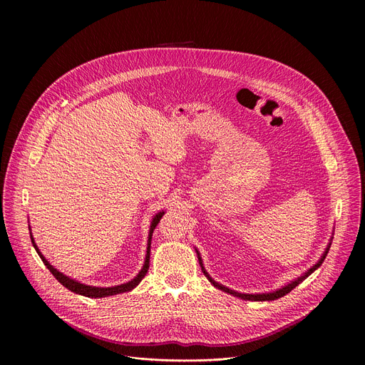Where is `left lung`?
Segmentation results:
<instances>
[{"label":"left lung","mask_w":365,"mask_h":365,"mask_svg":"<svg viewBox=\"0 0 365 365\" xmlns=\"http://www.w3.org/2000/svg\"><path fill=\"white\" fill-rule=\"evenodd\" d=\"M330 245H331V242L327 245V248H325V252H324V255L321 256V259L311 267V269H308L306 271L302 277H299L297 279H294V281H292V282H289L287 285H284L282 289H278V290H275V292H271V293H259V294H245V293H238V292H235V290H231V289H227V287H225V285H222V284H219V282H216L212 277L208 275V272L204 269V266H202V260H201V256H200V253H198V250H197V255H198V260H200V264H201V269H202V272H204V275L207 277V279L212 282L216 289H219V290H222V292H225V293H229V294H232V296H235V297H240V299H242V300H253V302H264V300H277V299H279V297H282V296H285L287 293H290L293 289H296V287L300 284V282H303V279H306L308 278L314 271H317L318 267L322 264V262H324V259H325V256H327V253H329V250H330Z\"/></svg>","instance_id":"1"}]
</instances>
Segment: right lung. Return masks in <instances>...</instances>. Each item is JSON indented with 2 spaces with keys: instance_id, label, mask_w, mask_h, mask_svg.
<instances>
[{
  "instance_id": "add662e5",
  "label": "right lung",
  "mask_w": 365,
  "mask_h": 365,
  "mask_svg": "<svg viewBox=\"0 0 365 365\" xmlns=\"http://www.w3.org/2000/svg\"><path fill=\"white\" fill-rule=\"evenodd\" d=\"M164 216V212H160L157 213L155 216H153L152 222H150V227H149V235H148V247H146V257H145V263H143V267L140 269V272L134 277L131 281L128 282H124L121 285H113V287H93V285H87V284H83L80 281L76 279H72L69 277H66L65 274L59 272L56 269V267L53 264H50V262L43 256V253L38 250V247L35 244V240L32 237V232H31V226H29V234H31V241H32V245L36 250L38 256L41 257L43 263L47 266V269L53 274V277L59 281L63 287H66L68 290H71L72 293H76V294H81V296H86V297H91V299H99V297H108V296H113V294H120V293H125V292H130L133 290L134 287L139 285V282L143 279V277L146 275L148 269H149V256H150V240H152V234H153V229L157 227V225L160 223L161 217Z\"/></svg>"
}]
</instances>
